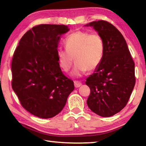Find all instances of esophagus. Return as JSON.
<instances>
[{
	"label": "esophagus",
	"instance_id": "esophagus-1",
	"mask_svg": "<svg viewBox=\"0 0 146 146\" xmlns=\"http://www.w3.org/2000/svg\"><path fill=\"white\" fill-rule=\"evenodd\" d=\"M74 84H75V88H78V87H80V86H82V83H81L80 81L75 80V81H74Z\"/></svg>",
	"mask_w": 146,
	"mask_h": 146
}]
</instances>
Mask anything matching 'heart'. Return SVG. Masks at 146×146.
I'll return each mask as SVG.
<instances>
[{
  "instance_id": "b5f03b06",
  "label": "heart",
  "mask_w": 146,
  "mask_h": 146,
  "mask_svg": "<svg viewBox=\"0 0 146 146\" xmlns=\"http://www.w3.org/2000/svg\"><path fill=\"white\" fill-rule=\"evenodd\" d=\"M66 48H59L57 56L60 67L68 71L76 62L71 75L81 76L87 70L92 71L100 66L104 53V44L99 34L78 30L71 33L65 40Z\"/></svg>"
}]
</instances>
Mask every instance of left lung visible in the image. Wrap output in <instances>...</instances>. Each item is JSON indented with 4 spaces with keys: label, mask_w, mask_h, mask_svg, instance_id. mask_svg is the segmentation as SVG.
<instances>
[{
    "label": "left lung",
    "mask_w": 146,
    "mask_h": 146,
    "mask_svg": "<svg viewBox=\"0 0 146 146\" xmlns=\"http://www.w3.org/2000/svg\"><path fill=\"white\" fill-rule=\"evenodd\" d=\"M93 26L104 44L102 60L95 72L86 79L90 88L88 107L104 117L115 115L129 101L135 84V62L122 33L108 21H94Z\"/></svg>",
    "instance_id": "left-lung-1"
}]
</instances>
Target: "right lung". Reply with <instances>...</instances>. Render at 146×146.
<instances>
[{
  "instance_id": "obj_1",
  "label": "right lung",
  "mask_w": 146,
  "mask_h": 146,
  "mask_svg": "<svg viewBox=\"0 0 146 146\" xmlns=\"http://www.w3.org/2000/svg\"><path fill=\"white\" fill-rule=\"evenodd\" d=\"M68 27L40 24L24 35L11 62V86L22 106L36 117L58 114L74 90V82L64 75L57 48Z\"/></svg>"
}]
</instances>
